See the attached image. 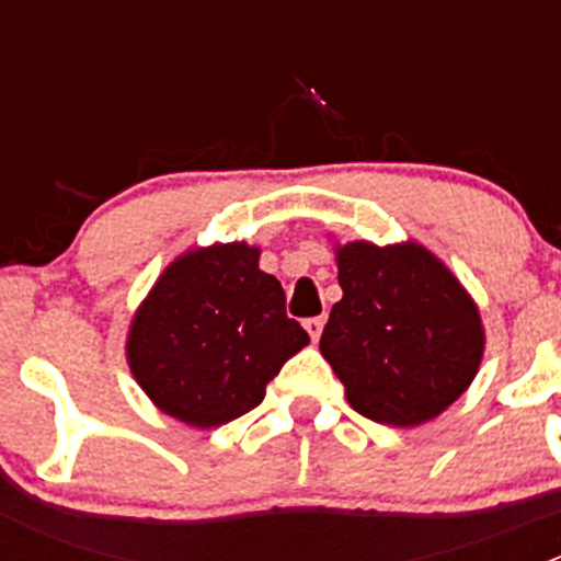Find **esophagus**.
Segmentation results:
<instances>
[{"label":"esophagus","mask_w":561,"mask_h":561,"mask_svg":"<svg viewBox=\"0 0 561 561\" xmlns=\"http://www.w3.org/2000/svg\"><path fill=\"white\" fill-rule=\"evenodd\" d=\"M322 325H325V317H309L307 322H304V328H307V333L312 336V342H317L322 333Z\"/></svg>","instance_id":"obj_1"}]
</instances>
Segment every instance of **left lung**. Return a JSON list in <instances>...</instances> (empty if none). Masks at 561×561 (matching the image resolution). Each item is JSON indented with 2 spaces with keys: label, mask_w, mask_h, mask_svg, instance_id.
<instances>
[{
  "label": "left lung",
  "mask_w": 561,
  "mask_h": 561,
  "mask_svg": "<svg viewBox=\"0 0 561 561\" xmlns=\"http://www.w3.org/2000/svg\"><path fill=\"white\" fill-rule=\"evenodd\" d=\"M342 301L320 336L350 407L386 426L432 421L472 386L485 350L480 309L415 241L336 244Z\"/></svg>",
  "instance_id": "obj_1"
}]
</instances>
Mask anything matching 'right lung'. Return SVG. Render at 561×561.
<instances>
[{
  "mask_svg": "<svg viewBox=\"0 0 561 561\" xmlns=\"http://www.w3.org/2000/svg\"><path fill=\"white\" fill-rule=\"evenodd\" d=\"M309 333L285 312L279 279L247 241L186 249L135 309L127 364L154 407L217 428L257 407Z\"/></svg>",
  "mask_w": 561,
  "mask_h": 561,
  "instance_id": "right-lung-1",
  "label": "right lung"
}]
</instances>
